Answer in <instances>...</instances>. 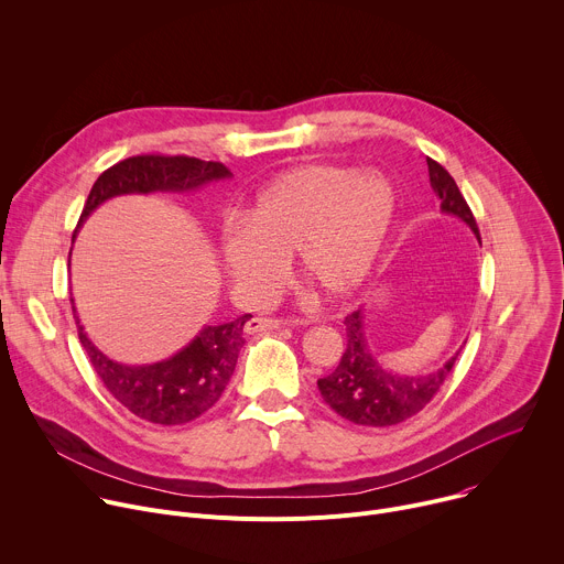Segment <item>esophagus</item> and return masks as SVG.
<instances>
[{"label":"esophagus","mask_w":564,"mask_h":564,"mask_svg":"<svg viewBox=\"0 0 564 564\" xmlns=\"http://www.w3.org/2000/svg\"><path fill=\"white\" fill-rule=\"evenodd\" d=\"M282 321H273V318H250L243 325L246 334H260V332H273V329H282Z\"/></svg>","instance_id":"obj_1"}]
</instances>
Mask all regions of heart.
<instances>
[{
    "label": "heart",
    "mask_w": 564,
    "mask_h": 564,
    "mask_svg": "<svg viewBox=\"0 0 564 564\" xmlns=\"http://www.w3.org/2000/svg\"><path fill=\"white\" fill-rule=\"evenodd\" d=\"M397 217V191L377 170L304 165L273 178L219 241L221 269L250 302L271 295L284 260L323 300L356 293Z\"/></svg>",
    "instance_id": "1"
}]
</instances>
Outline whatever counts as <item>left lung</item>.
<instances>
[{
    "label": "left lung",
    "instance_id": "8db88e82",
    "mask_svg": "<svg viewBox=\"0 0 564 564\" xmlns=\"http://www.w3.org/2000/svg\"><path fill=\"white\" fill-rule=\"evenodd\" d=\"M427 172L432 191L442 204V213L462 219L479 239L475 217L448 170L427 159ZM345 327L347 349L329 377L318 381V390L334 412L356 425L388 427L421 412L440 392L462 351H455L442 367L427 373H399L386 369L371 354L365 334V308L349 314Z\"/></svg>",
    "mask_w": 564,
    "mask_h": 564
}]
</instances>
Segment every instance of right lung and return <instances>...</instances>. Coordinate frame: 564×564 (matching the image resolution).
<instances>
[{
  "label": "right lung",
  "instance_id": "1",
  "mask_svg": "<svg viewBox=\"0 0 564 564\" xmlns=\"http://www.w3.org/2000/svg\"><path fill=\"white\" fill-rule=\"evenodd\" d=\"M232 176L226 165L193 156H132L105 170L87 197L78 228L107 199L120 195L193 193L197 187ZM76 228V232H78ZM74 302V300H72ZM80 343L109 394L132 414L159 423L181 425L208 412L224 394L239 349L243 347V314L224 325H206L174 356L150 365H124L105 356L85 334L74 308Z\"/></svg>",
  "mask_w": 564,
  "mask_h": 564
}]
</instances>
